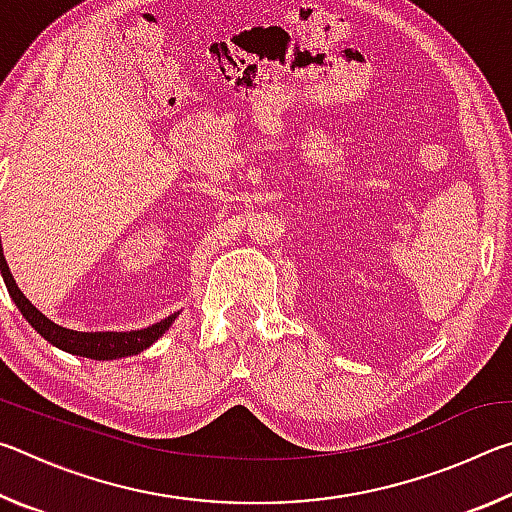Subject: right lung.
<instances>
[{"mask_svg": "<svg viewBox=\"0 0 512 512\" xmlns=\"http://www.w3.org/2000/svg\"><path fill=\"white\" fill-rule=\"evenodd\" d=\"M0 271L6 282L8 293H11L17 309L22 311V316L29 320L31 327L36 329L40 336H45L49 343H54L56 348L65 350L69 354H79V357L108 361V359L140 354L149 348V345L158 341L178 316V314H171L169 318L160 320V323H155L146 329H137V332H74V329H65L56 323H51V320L47 316H42L40 311L27 300V296L17 289V284L13 280L11 271H8V264L2 253V241H0Z\"/></svg>", "mask_w": 512, "mask_h": 512, "instance_id": "1", "label": "right lung"}]
</instances>
